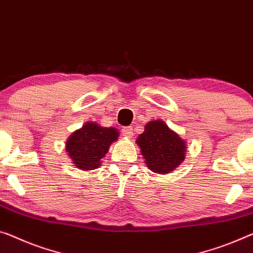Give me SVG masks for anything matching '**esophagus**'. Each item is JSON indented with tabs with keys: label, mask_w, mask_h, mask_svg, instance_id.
<instances>
[{
	"label": "esophagus",
	"mask_w": 253,
	"mask_h": 253,
	"mask_svg": "<svg viewBox=\"0 0 253 253\" xmlns=\"http://www.w3.org/2000/svg\"><path fill=\"white\" fill-rule=\"evenodd\" d=\"M122 133L124 137L131 138L133 135V130H132V126H124L122 127Z\"/></svg>",
	"instance_id": "obj_1"
}]
</instances>
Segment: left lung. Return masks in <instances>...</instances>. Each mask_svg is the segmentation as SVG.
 Returning <instances> with one entry per match:
<instances>
[{
    "instance_id": "obj_1",
    "label": "left lung",
    "mask_w": 253,
    "mask_h": 253,
    "mask_svg": "<svg viewBox=\"0 0 253 253\" xmlns=\"http://www.w3.org/2000/svg\"><path fill=\"white\" fill-rule=\"evenodd\" d=\"M137 143L147 167L155 173H169L184 161L185 142L161 120L147 123Z\"/></svg>"
}]
</instances>
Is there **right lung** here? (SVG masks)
I'll use <instances>...</instances> for the list:
<instances>
[{
	"mask_svg": "<svg viewBox=\"0 0 253 253\" xmlns=\"http://www.w3.org/2000/svg\"><path fill=\"white\" fill-rule=\"evenodd\" d=\"M119 137L114 127H103L89 122L72 133L67 141V153L78 169L89 170L100 165V159Z\"/></svg>",
	"mask_w": 253,
	"mask_h": 253,
	"instance_id": "obj_1",
	"label": "right lung"
}]
</instances>
